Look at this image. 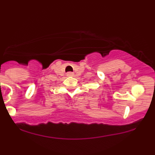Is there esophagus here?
I'll use <instances>...</instances> for the list:
<instances>
[{"instance_id":"34e87169","label":"esophagus","mask_w":155,"mask_h":155,"mask_svg":"<svg viewBox=\"0 0 155 155\" xmlns=\"http://www.w3.org/2000/svg\"><path fill=\"white\" fill-rule=\"evenodd\" d=\"M66 75L68 76V77H73V76L74 75L73 73H71V72H68V73H67Z\"/></svg>"}]
</instances>
